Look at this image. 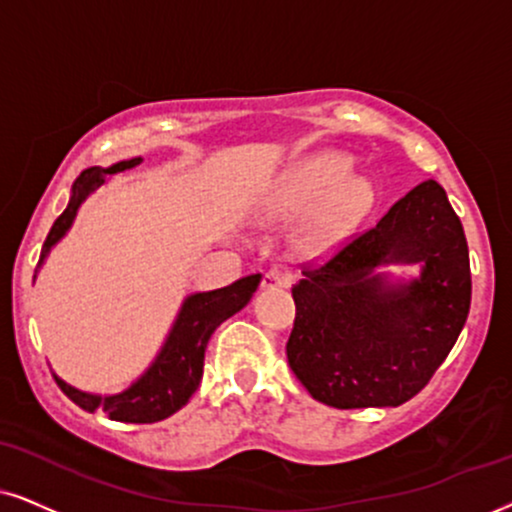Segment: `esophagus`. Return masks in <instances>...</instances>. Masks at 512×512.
Returning a JSON list of instances; mask_svg holds the SVG:
<instances>
[{
  "label": "esophagus",
  "mask_w": 512,
  "mask_h": 512,
  "mask_svg": "<svg viewBox=\"0 0 512 512\" xmlns=\"http://www.w3.org/2000/svg\"><path fill=\"white\" fill-rule=\"evenodd\" d=\"M290 283H293V276H290L288 271H281V269H269L262 278V286L269 288V290L290 288Z\"/></svg>",
  "instance_id": "1"
}]
</instances>
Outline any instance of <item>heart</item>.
<instances>
[{"instance_id": "obj_1", "label": "heart", "mask_w": 512, "mask_h": 512, "mask_svg": "<svg viewBox=\"0 0 512 512\" xmlns=\"http://www.w3.org/2000/svg\"><path fill=\"white\" fill-rule=\"evenodd\" d=\"M349 160L340 153H314L290 167L264 205L267 219L307 215L300 248L321 252L345 238L373 205V189L364 177L345 174Z\"/></svg>"}]
</instances>
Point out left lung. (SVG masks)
<instances>
[{
    "label": "left lung",
    "mask_w": 512,
    "mask_h": 512,
    "mask_svg": "<svg viewBox=\"0 0 512 512\" xmlns=\"http://www.w3.org/2000/svg\"><path fill=\"white\" fill-rule=\"evenodd\" d=\"M383 261H423L409 287L371 277ZM286 342L295 378L333 409L399 406L430 383L470 312L461 219L437 181L399 198L378 224L302 267Z\"/></svg>",
    "instance_id": "left-lung-1"
}]
</instances>
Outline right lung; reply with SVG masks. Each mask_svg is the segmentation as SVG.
Masks as SVG:
<instances>
[{"mask_svg": "<svg viewBox=\"0 0 512 512\" xmlns=\"http://www.w3.org/2000/svg\"><path fill=\"white\" fill-rule=\"evenodd\" d=\"M139 163L141 158H132L122 160V163L108 167V170H103V167H89V170H84L75 179L68 208L61 212V217L51 226L47 241H44L40 264L47 257L51 245L70 229L75 212L84 203V198L94 189H99L108 174L129 170V167ZM260 278V274L243 276L226 288L191 295L184 302V307H181L179 319L174 323L163 352L158 354L155 364L129 390L111 394V397H96V394L75 390V387L66 385L54 375L56 385L80 409L89 413L101 411L111 420H120V423L146 425L170 418L181 406H186L191 394L198 390L200 378H203L205 347H208L210 335L215 333L219 323L234 316L238 309H243L250 302L252 293L260 286Z\"/></svg>", "mask_w": 512, "mask_h": 512, "instance_id": "add662e5", "label": "right lung"}]
</instances>
